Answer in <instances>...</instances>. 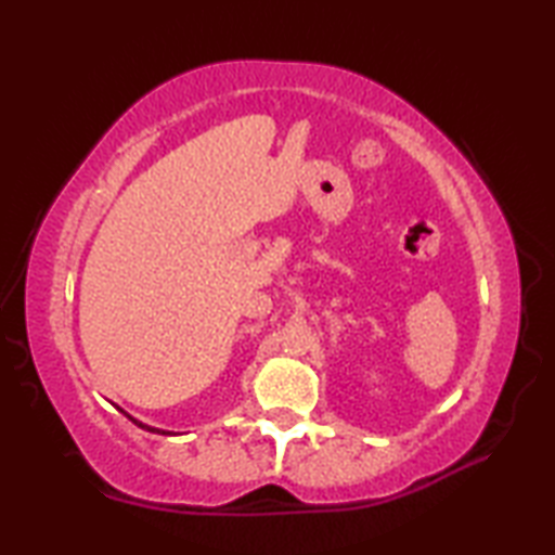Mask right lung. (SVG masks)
Masks as SVG:
<instances>
[{
  "instance_id": "obj_1",
  "label": "right lung",
  "mask_w": 555,
  "mask_h": 555,
  "mask_svg": "<svg viewBox=\"0 0 555 555\" xmlns=\"http://www.w3.org/2000/svg\"><path fill=\"white\" fill-rule=\"evenodd\" d=\"M131 418V416H129ZM131 421H134V418H131ZM134 424L137 426H142V428H146V430H154V434H164L166 436V430H158V428H152V426H144V424H139V421H134Z\"/></svg>"
}]
</instances>
